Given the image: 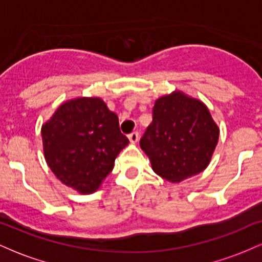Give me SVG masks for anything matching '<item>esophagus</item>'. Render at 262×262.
<instances>
[{"instance_id": "obj_1", "label": "esophagus", "mask_w": 262, "mask_h": 262, "mask_svg": "<svg viewBox=\"0 0 262 262\" xmlns=\"http://www.w3.org/2000/svg\"><path fill=\"white\" fill-rule=\"evenodd\" d=\"M130 143H137L138 139H139V132H132L130 134L128 135Z\"/></svg>"}]
</instances>
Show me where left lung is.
Returning a JSON list of instances; mask_svg holds the SVG:
<instances>
[{
    "mask_svg": "<svg viewBox=\"0 0 262 262\" xmlns=\"http://www.w3.org/2000/svg\"><path fill=\"white\" fill-rule=\"evenodd\" d=\"M218 138L219 128L208 108L173 92L155 102L152 122L141 137L140 148L159 176L181 182L208 166Z\"/></svg>",
    "mask_w": 262,
    "mask_h": 262,
    "instance_id": "8db88e82",
    "label": "left lung"
}]
</instances>
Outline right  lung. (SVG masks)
Listing matches in <instances>:
<instances>
[{
    "mask_svg": "<svg viewBox=\"0 0 262 262\" xmlns=\"http://www.w3.org/2000/svg\"><path fill=\"white\" fill-rule=\"evenodd\" d=\"M45 160L62 183L91 193L113 169L129 140L118 117L101 98H76L61 104L41 127Z\"/></svg>",
    "mask_w": 262,
    "mask_h": 262,
    "instance_id": "1",
    "label": "right lung"
}]
</instances>
